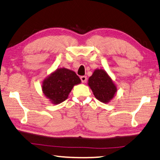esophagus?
I'll return each instance as SVG.
<instances>
[{"instance_id":"34e87169","label":"esophagus","mask_w":160,"mask_h":160,"mask_svg":"<svg viewBox=\"0 0 160 160\" xmlns=\"http://www.w3.org/2000/svg\"><path fill=\"white\" fill-rule=\"evenodd\" d=\"M81 80H82V83H85L86 80H87V77L86 76H82V77H81Z\"/></svg>"}]
</instances>
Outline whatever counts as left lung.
<instances>
[{"label":"left lung","mask_w":160,"mask_h":160,"mask_svg":"<svg viewBox=\"0 0 160 160\" xmlns=\"http://www.w3.org/2000/svg\"><path fill=\"white\" fill-rule=\"evenodd\" d=\"M88 85L96 98L103 103H108L115 96L117 88L111 77L104 69H96L89 77Z\"/></svg>","instance_id":"obj_1"}]
</instances>
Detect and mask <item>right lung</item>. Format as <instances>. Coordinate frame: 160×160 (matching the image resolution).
<instances>
[{
  "label": "right lung",
  "mask_w": 160,
  "mask_h": 160,
  "mask_svg": "<svg viewBox=\"0 0 160 160\" xmlns=\"http://www.w3.org/2000/svg\"><path fill=\"white\" fill-rule=\"evenodd\" d=\"M81 82L74 71L62 67L45 78L42 82V91L52 104L58 105L67 100L73 87Z\"/></svg>",
  "instance_id": "right-lung-1"
}]
</instances>
